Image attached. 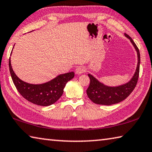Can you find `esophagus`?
Here are the masks:
<instances>
[{"label":"esophagus","mask_w":152,"mask_h":152,"mask_svg":"<svg viewBox=\"0 0 152 152\" xmlns=\"http://www.w3.org/2000/svg\"><path fill=\"white\" fill-rule=\"evenodd\" d=\"M86 71V69L85 68H84V67L82 66H79V67H77V68H76L75 70V73L76 74H81L83 72H84Z\"/></svg>","instance_id":"esophagus-1"}]
</instances>
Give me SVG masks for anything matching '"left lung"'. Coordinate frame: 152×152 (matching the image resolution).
I'll use <instances>...</instances> for the list:
<instances>
[{"mask_svg": "<svg viewBox=\"0 0 152 152\" xmlns=\"http://www.w3.org/2000/svg\"><path fill=\"white\" fill-rule=\"evenodd\" d=\"M125 36L130 40L137 52V64L135 73L129 81L115 86H107L98 80L91 74H88V76L91 80V82L88 88L86 90V93L89 99L94 103L102 105H111L119 103L132 93L137 84L140 73V51L132 38L126 33H125Z\"/></svg>", "mask_w": 152, "mask_h": 152, "instance_id": "8db88e82", "label": "left lung"}]
</instances>
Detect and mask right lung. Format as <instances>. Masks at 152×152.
Listing matches in <instances>:
<instances>
[{
  "mask_svg": "<svg viewBox=\"0 0 152 152\" xmlns=\"http://www.w3.org/2000/svg\"><path fill=\"white\" fill-rule=\"evenodd\" d=\"M9 65L12 82L20 94L28 101L40 106H49L55 103L63 94L67 82L74 77V72H71L60 74L45 83L29 84L23 81L15 74L11 66V58Z\"/></svg>",
  "mask_w": 152,
  "mask_h": 152,
  "instance_id": "add662e5",
  "label": "right lung"
}]
</instances>
